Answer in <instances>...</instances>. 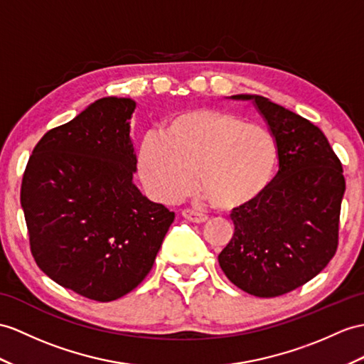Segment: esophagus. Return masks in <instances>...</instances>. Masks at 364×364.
I'll return each instance as SVG.
<instances>
[{
    "label": "esophagus",
    "mask_w": 364,
    "mask_h": 364,
    "mask_svg": "<svg viewBox=\"0 0 364 364\" xmlns=\"http://www.w3.org/2000/svg\"><path fill=\"white\" fill-rule=\"evenodd\" d=\"M182 216L187 220H190V223H194V224H203L208 219L205 215H202V213L193 211V210H183Z\"/></svg>",
    "instance_id": "obj_1"
}]
</instances>
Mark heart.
<instances>
[{
  "instance_id": "obj_1",
  "label": "heart",
  "mask_w": 364,
  "mask_h": 364,
  "mask_svg": "<svg viewBox=\"0 0 364 364\" xmlns=\"http://www.w3.org/2000/svg\"><path fill=\"white\" fill-rule=\"evenodd\" d=\"M278 166L272 132L224 109L196 108L166 119L161 134L148 132L137 151L141 183L151 198L176 202L198 185L224 211L249 207L270 187Z\"/></svg>"
}]
</instances>
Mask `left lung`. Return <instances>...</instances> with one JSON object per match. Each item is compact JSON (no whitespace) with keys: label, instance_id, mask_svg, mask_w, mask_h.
Wrapping results in <instances>:
<instances>
[{"label":"left lung","instance_id":"left-lung-1","mask_svg":"<svg viewBox=\"0 0 364 364\" xmlns=\"http://www.w3.org/2000/svg\"><path fill=\"white\" fill-rule=\"evenodd\" d=\"M230 99L255 105L277 140L279 170L259 199L232 213L235 235L219 265L247 294L279 296L315 278L333 258L346 191L341 162L307 119L261 95Z\"/></svg>","mask_w":364,"mask_h":364}]
</instances>
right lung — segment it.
<instances>
[{
  "label": "right lung",
  "mask_w": 364,
  "mask_h": 364,
  "mask_svg": "<svg viewBox=\"0 0 364 364\" xmlns=\"http://www.w3.org/2000/svg\"><path fill=\"white\" fill-rule=\"evenodd\" d=\"M136 105L95 100L41 137L23 176L35 262L57 284L95 301L117 299L145 279L174 220L132 181Z\"/></svg>",
  "instance_id": "add662e5"
}]
</instances>
